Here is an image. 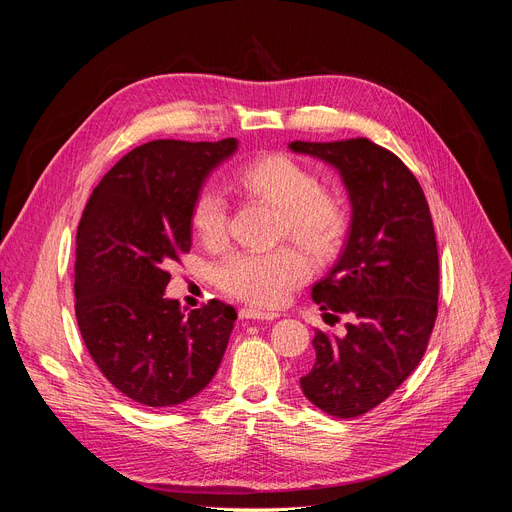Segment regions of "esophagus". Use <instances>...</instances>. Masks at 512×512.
Instances as JSON below:
<instances>
[{
	"mask_svg": "<svg viewBox=\"0 0 512 512\" xmlns=\"http://www.w3.org/2000/svg\"><path fill=\"white\" fill-rule=\"evenodd\" d=\"M238 315L242 319H257V321H274L280 317V313H276V311H261L257 307H242L238 311Z\"/></svg>",
	"mask_w": 512,
	"mask_h": 512,
	"instance_id": "esophagus-1",
	"label": "esophagus"
}]
</instances>
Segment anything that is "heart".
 Returning <instances> with one entry per match:
<instances>
[{
    "instance_id": "heart-1",
    "label": "heart",
    "mask_w": 512,
    "mask_h": 512,
    "mask_svg": "<svg viewBox=\"0 0 512 512\" xmlns=\"http://www.w3.org/2000/svg\"><path fill=\"white\" fill-rule=\"evenodd\" d=\"M242 195L278 207V234L328 255L344 234L346 203L336 188L317 184L315 172L286 153L259 155L234 172ZM191 226L203 245L218 247L228 232V203L201 188L191 203ZM311 274L309 257L294 245L267 251H234L213 267V280L230 297L261 309L282 305Z\"/></svg>"
}]
</instances>
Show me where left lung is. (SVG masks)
<instances>
[{
	"instance_id": "8db88e82",
	"label": "left lung",
	"mask_w": 512,
	"mask_h": 512,
	"mask_svg": "<svg viewBox=\"0 0 512 512\" xmlns=\"http://www.w3.org/2000/svg\"><path fill=\"white\" fill-rule=\"evenodd\" d=\"M288 147L332 164L353 203L344 251L311 290L324 317L346 313L351 324L344 336L315 332V363L301 378L315 407L351 419L409 378L432 336L440 290L432 213L413 172L369 139Z\"/></svg>"
}]
</instances>
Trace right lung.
<instances>
[{"label":"right lung","instance_id":"right-lung-1","mask_svg":"<svg viewBox=\"0 0 512 512\" xmlns=\"http://www.w3.org/2000/svg\"><path fill=\"white\" fill-rule=\"evenodd\" d=\"M236 145L166 139L132 149L101 178L80 218V336L105 380L145 407L193 398L226 353L232 305L213 299L184 313L164 292L170 265L191 251V203Z\"/></svg>","mask_w":512,"mask_h":512}]
</instances>
